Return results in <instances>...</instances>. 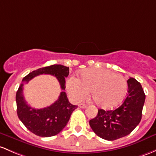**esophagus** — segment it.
Returning <instances> with one entry per match:
<instances>
[{"label":"esophagus","mask_w":156,"mask_h":156,"mask_svg":"<svg viewBox=\"0 0 156 156\" xmlns=\"http://www.w3.org/2000/svg\"><path fill=\"white\" fill-rule=\"evenodd\" d=\"M79 107L81 108H87V105L81 103V104H79Z\"/></svg>","instance_id":"1"}]
</instances>
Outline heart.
I'll return each instance as SVG.
<instances>
[{"instance_id":"b5f03b06","label":"heart","mask_w":156,"mask_h":156,"mask_svg":"<svg viewBox=\"0 0 156 156\" xmlns=\"http://www.w3.org/2000/svg\"><path fill=\"white\" fill-rule=\"evenodd\" d=\"M66 87L76 101L84 99L91 90L95 103L100 108L110 109L122 102L128 84L126 78L119 74L104 69H87L81 72L80 79L69 78Z\"/></svg>"}]
</instances>
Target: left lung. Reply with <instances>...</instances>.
<instances>
[{
    "label": "left lung",
    "mask_w": 156,
    "mask_h": 156,
    "mask_svg": "<svg viewBox=\"0 0 156 156\" xmlns=\"http://www.w3.org/2000/svg\"><path fill=\"white\" fill-rule=\"evenodd\" d=\"M127 83V96L121 105L111 111L99 109L97 116L90 120L91 129L101 138L114 140L125 137L141 120L145 93L134 78H130Z\"/></svg>",
    "instance_id": "1"
}]
</instances>
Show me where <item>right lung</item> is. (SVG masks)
I'll return each mask as SVG.
<instances>
[{"label": "right lung", "instance_id": "right-lung-1", "mask_svg": "<svg viewBox=\"0 0 156 156\" xmlns=\"http://www.w3.org/2000/svg\"><path fill=\"white\" fill-rule=\"evenodd\" d=\"M69 73V67L55 64L34 70L23 78L16 96L17 114L25 127L36 135L48 137L60 133L69 120L72 113L78 107L69 101L66 93L64 92L65 78L68 76ZM42 73L56 76L63 91L61 93L58 99L50 106L36 109L28 106L24 99L23 86L34 76Z\"/></svg>", "mask_w": 156, "mask_h": 156}]
</instances>
